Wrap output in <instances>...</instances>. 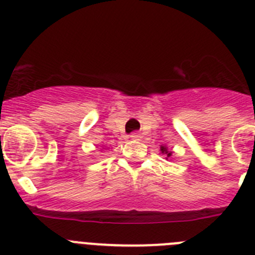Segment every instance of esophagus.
<instances>
[{
  "mask_svg": "<svg viewBox=\"0 0 255 255\" xmlns=\"http://www.w3.org/2000/svg\"><path fill=\"white\" fill-rule=\"evenodd\" d=\"M129 137L132 139H134V141H138V139L141 138V134H139V133H137V132H133Z\"/></svg>",
  "mask_w": 255,
  "mask_h": 255,
  "instance_id": "obj_1",
  "label": "esophagus"
}]
</instances>
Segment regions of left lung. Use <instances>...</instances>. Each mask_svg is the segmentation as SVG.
I'll use <instances>...</instances> for the list:
<instances>
[{"mask_svg": "<svg viewBox=\"0 0 255 255\" xmlns=\"http://www.w3.org/2000/svg\"><path fill=\"white\" fill-rule=\"evenodd\" d=\"M161 152L165 153L167 157H170V156H171V151H167V148L164 147V146H161ZM167 157H166V159H167Z\"/></svg>", "mask_w": 255, "mask_h": 255, "instance_id": "8db88e82", "label": "left lung"}]
</instances>
